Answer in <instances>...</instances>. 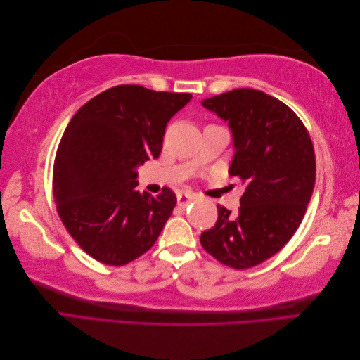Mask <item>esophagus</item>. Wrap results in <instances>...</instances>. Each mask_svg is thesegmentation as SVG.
Wrapping results in <instances>:
<instances>
[{"instance_id":"1","label":"esophagus","mask_w":360,"mask_h":360,"mask_svg":"<svg viewBox=\"0 0 360 360\" xmlns=\"http://www.w3.org/2000/svg\"><path fill=\"white\" fill-rule=\"evenodd\" d=\"M193 200H195V195L188 193V192H180V193L177 195V205H179V207H186V205H189Z\"/></svg>"}]
</instances>
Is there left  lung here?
Returning a JSON list of instances; mask_svg holds the SVG:
<instances>
[{
    "instance_id": "8db88e82",
    "label": "left lung",
    "mask_w": 360,
    "mask_h": 360,
    "mask_svg": "<svg viewBox=\"0 0 360 360\" xmlns=\"http://www.w3.org/2000/svg\"><path fill=\"white\" fill-rule=\"evenodd\" d=\"M201 105L230 126L228 172L245 192L237 213L217 205V221L200 240L228 267H254L279 252L303 219L315 184L312 141L285 103L259 90L236 89Z\"/></svg>"
}]
</instances>
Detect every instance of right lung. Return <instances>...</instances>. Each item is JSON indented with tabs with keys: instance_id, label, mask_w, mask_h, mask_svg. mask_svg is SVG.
Instances as JSON below:
<instances>
[{
	"instance_id": "add662e5",
	"label": "right lung",
	"mask_w": 360,
	"mask_h": 360,
	"mask_svg": "<svg viewBox=\"0 0 360 360\" xmlns=\"http://www.w3.org/2000/svg\"><path fill=\"white\" fill-rule=\"evenodd\" d=\"M191 99L117 85L72 117L53 162V198L66 230L94 259L124 266L158 240L177 198L168 188L141 193L136 167L159 158L168 122Z\"/></svg>"
}]
</instances>
